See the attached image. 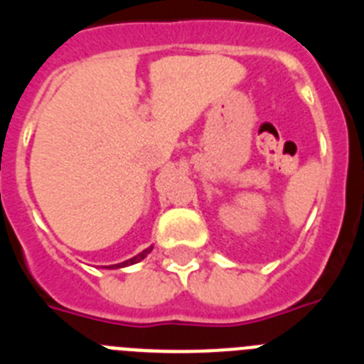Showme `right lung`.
<instances>
[{"label":"right lung","mask_w":364,"mask_h":364,"mask_svg":"<svg viewBox=\"0 0 364 364\" xmlns=\"http://www.w3.org/2000/svg\"><path fill=\"white\" fill-rule=\"evenodd\" d=\"M151 250H153V246H149L147 250H144L142 253H138V255H134L133 259L129 260H124V262H120V264H112V266H104V268L107 269H118V268H125V266H131V264H136V262H140L142 259H146L147 255L151 253Z\"/></svg>","instance_id":"obj_1"}]
</instances>
